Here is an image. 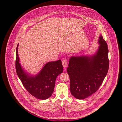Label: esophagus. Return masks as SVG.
Instances as JSON below:
<instances>
[{"instance_id": "esophagus-1", "label": "esophagus", "mask_w": 122, "mask_h": 122, "mask_svg": "<svg viewBox=\"0 0 122 122\" xmlns=\"http://www.w3.org/2000/svg\"><path fill=\"white\" fill-rule=\"evenodd\" d=\"M62 65L64 67H66L67 66V61L66 59H64L62 60Z\"/></svg>"}]
</instances>
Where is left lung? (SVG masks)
Wrapping results in <instances>:
<instances>
[{
  "mask_svg": "<svg viewBox=\"0 0 122 122\" xmlns=\"http://www.w3.org/2000/svg\"><path fill=\"white\" fill-rule=\"evenodd\" d=\"M98 43L99 46L94 54L72 56L69 59L67 72L70 78V91L77 99H83L95 93L108 73L109 50L101 35Z\"/></svg>",
  "mask_w": 122,
  "mask_h": 122,
  "instance_id": "8db88e82",
  "label": "left lung"
}]
</instances>
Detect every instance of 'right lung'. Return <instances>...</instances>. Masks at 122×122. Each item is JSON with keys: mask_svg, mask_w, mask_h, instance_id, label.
Listing matches in <instances>:
<instances>
[{"mask_svg": "<svg viewBox=\"0 0 122 122\" xmlns=\"http://www.w3.org/2000/svg\"><path fill=\"white\" fill-rule=\"evenodd\" d=\"M16 48V70L18 77L26 90L33 96L42 100L49 98L54 91L57 77L62 73L63 68L61 60L49 62L35 75L29 74L20 63L18 48Z\"/></svg>", "mask_w": 122, "mask_h": 122, "instance_id": "add662e5", "label": "right lung"}]
</instances>
